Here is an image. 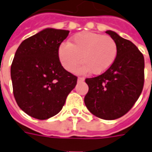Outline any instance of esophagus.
Masks as SVG:
<instances>
[{"mask_svg":"<svg viewBox=\"0 0 152 152\" xmlns=\"http://www.w3.org/2000/svg\"><path fill=\"white\" fill-rule=\"evenodd\" d=\"M77 80H78V82H82V81L85 80V78H84V77H78Z\"/></svg>","mask_w":152,"mask_h":152,"instance_id":"1","label":"esophagus"}]
</instances>
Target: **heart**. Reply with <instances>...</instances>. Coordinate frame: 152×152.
Masks as SVG:
<instances>
[{
  "mask_svg": "<svg viewBox=\"0 0 152 152\" xmlns=\"http://www.w3.org/2000/svg\"><path fill=\"white\" fill-rule=\"evenodd\" d=\"M118 55L116 41L110 36L93 32H81L72 38L71 43H62L58 48V58L63 67L72 72L80 61L77 73L91 72L99 75L108 71Z\"/></svg>",
  "mask_w": 152,
  "mask_h": 152,
  "instance_id": "b5f03b06",
  "label": "heart"
}]
</instances>
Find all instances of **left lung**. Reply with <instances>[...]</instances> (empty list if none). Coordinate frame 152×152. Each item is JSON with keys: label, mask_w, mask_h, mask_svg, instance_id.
<instances>
[{"label": "left lung", "mask_w": 152, "mask_h": 152, "mask_svg": "<svg viewBox=\"0 0 152 152\" xmlns=\"http://www.w3.org/2000/svg\"><path fill=\"white\" fill-rule=\"evenodd\" d=\"M106 34L116 41V60L105 72L86 79L89 91L84 101L94 116L113 120L128 113L139 98L144 85L145 63L134 43L111 30Z\"/></svg>", "instance_id": "8db88e82"}]
</instances>
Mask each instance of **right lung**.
Returning a JSON list of instances; mask_svg holds the SVG:
<instances>
[{
  "label": "right lung",
  "instance_id": "add662e5",
  "mask_svg": "<svg viewBox=\"0 0 152 152\" xmlns=\"http://www.w3.org/2000/svg\"><path fill=\"white\" fill-rule=\"evenodd\" d=\"M68 30L48 28L24 40L10 67L13 93L24 113L44 120L56 115L75 88L77 77L61 66L58 48Z\"/></svg>",
  "mask_w": 152,
  "mask_h": 152
}]
</instances>
